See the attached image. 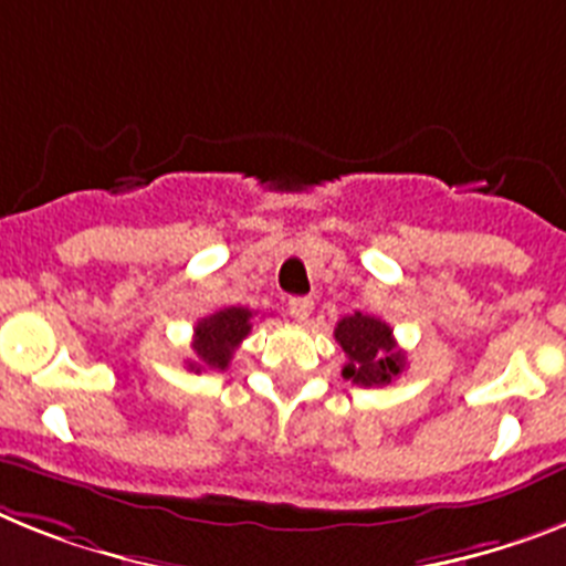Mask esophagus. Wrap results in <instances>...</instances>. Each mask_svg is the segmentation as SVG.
I'll use <instances>...</instances> for the list:
<instances>
[{
	"instance_id": "1",
	"label": "esophagus",
	"mask_w": 566,
	"mask_h": 566,
	"mask_svg": "<svg viewBox=\"0 0 566 566\" xmlns=\"http://www.w3.org/2000/svg\"><path fill=\"white\" fill-rule=\"evenodd\" d=\"M287 311H291V316L296 322H307V316L313 313V302L307 296H296L287 302Z\"/></svg>"
}]
</instances>
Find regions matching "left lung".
<instances>
[{
  "label": "left lung",
  "instance_id": "obj_1",
  "mask_svg": "<svg viewBox=\"0 0 566 566\" xmlns=\"http://www.w3.org/2000/svg\"><path fill=\"white\" fill-rule=\"evenodd\" d=\"M334 336L348 356L342 377L356 386H388L406 368V354L397 348L394 331L377 316L356 311L354 316L336 322Z\"/></svg>",
  "mask_w": 566,
  "mask_h": 566
}]
</instances>
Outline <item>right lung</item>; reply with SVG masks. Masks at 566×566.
<instances>
[{
    "instance_id": "obj_1",
    "label": "right lung",
    "mask_w": 566,
    "mask_h": 566,
    "mask_svg": "<svg viewBox=\"0 0 566 566\" xmlns=\"http://www.w3.org/2000/svg\"><path fill=\"white\" fill-rule=\"evenodd\" d=\"M250 319H253V311H247V307H224V311H216L212 316H203L195 325V359L187 363L189 371L198 374L201 368L227 371V365H230L235 348L253 331Z\"/></svg>"
}]
</instances>
